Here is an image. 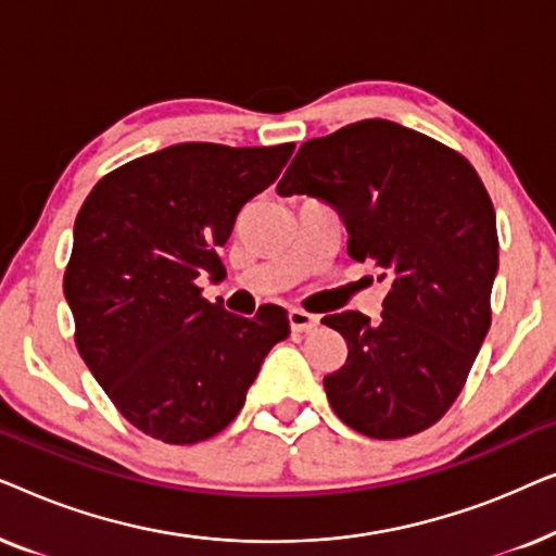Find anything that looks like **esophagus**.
Here are the masks:
<instances>
[{
  "instance_id": "obj_1",
  "label": "esophagus",
  "mask_w": 556,
  "mask_h": 556,
  "mask_svg": "<svg viewBox=\"0 0 556 556\" xmlns=\"http://www.w3.org/2000/svg\"><path fill=\"white\" fill-rule=\"evenodd\" d=\"M316 324L318 318L314 314H306V311L301 308L288 311V326H291V331H311Z\"/></svg>"
}]
</instances>
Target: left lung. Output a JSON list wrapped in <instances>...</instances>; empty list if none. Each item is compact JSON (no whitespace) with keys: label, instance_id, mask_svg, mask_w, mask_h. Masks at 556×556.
Here are the masks:
<instances>
[{"label":"left lung","instance_id":"left-lung-1","mask_svg":"<svg viewBox=\"0 0 556 556\" xmlns=\"http://www.w3.org/2000/svg\"><path fill=\"white\" fill-rule=\"evenodd\" d=\"M278 194L339 210L354 261L390 278L382 316L324 318L346 359L324 377L341 422L377 440L428 430L466 384L491 326L496 212L458 151L384 118L349 124L299 149Z\"/></svg>","mask_w":556,"mask_h":556}]
</instances>
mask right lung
<instances>
[{"mask_svg": "<svg viewBox=\"0 0 556 556\" xmlns=\"http://www.w3.org/2000/svg\"><path fill=\"white\" fill-rule=\"evenodd\" d=\"M291 154L293 143H174L109 172L83 202L63 278L75 346L143 435L169 445L217 435L288 337L280 306L227 314L197 278H225L217 248Z\"/></svg>", "mask_w": 556, "mask_h": 556, "instance_id": "add662e5", "label": "right lung"}]
</instances>
